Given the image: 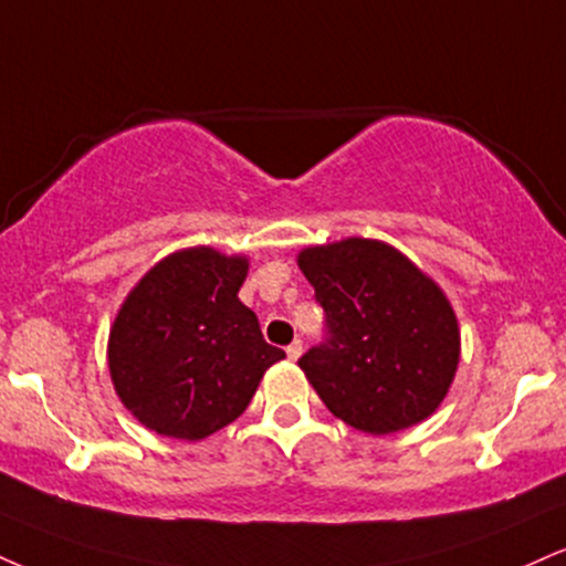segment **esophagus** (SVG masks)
Here are the masks:
<instances>
[{"instance_id":"esophagus-1","label":"esophagus","mask_w":566,"mask_h":566,"mask_svg":"<svg viewBox=\"0 0 566 566\" xmlns=\"http://www.w3.org/2000/svg\"><path fill=\"white\" fill-rule=\"evenodd\" d=\"M287 356H290L292 360H297V358L303 356V343H301V339H295V343L287 345Z\"/></svg>"}]
</instances>
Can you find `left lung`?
<instances>
[{"mask_svg":"<svg viewBox=\"0 0 566 566\" xmlns=\"http://www.w3.org/2000/svg\"><path fill=\"white\" fill-rule=\"evenodd\" d=\"M326 337L297 360L324 406L369 434L427 419L459 366V324L430 276L377 240L303 250Z\"/></svg>","mask_w":566,"mask_h":566,"instance_id":"obj_1","label":"left lung"}]
</instances>
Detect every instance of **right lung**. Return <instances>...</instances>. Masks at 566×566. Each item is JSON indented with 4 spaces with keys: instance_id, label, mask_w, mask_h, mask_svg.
<instances>
[{
    "instance_id": "add662e5",
    "label": "right lung",
    "mask_w": 566,
    "mask_h": 566,
    "mask_svg": "<svg viewBox=\"0 0 566 566\" xmlns=\"http://www.w3.org/2000/svg\"><path fill=\"white\" fill-rule=\"evenodd\" d=\"M248 258L210 248L174 253L149 269L111 329L115 392L166 438L202 440L248 408L263 371L284 358L240 303Z\"/></svg>"
}]
</instances>
